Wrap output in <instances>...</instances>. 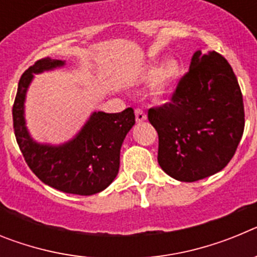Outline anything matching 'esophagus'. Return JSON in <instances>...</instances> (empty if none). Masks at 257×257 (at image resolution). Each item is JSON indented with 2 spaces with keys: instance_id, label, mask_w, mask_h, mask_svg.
I'll return each mask as SVG.
<instances>
[{
  "instance_id": "obj_1",
  "label": "esophagus",
  "mask_w": 257,
  "mask_h": 257,
  "mask_svg": "<svg viewBox=\"0 0 257 257\" xmlns=\"http://www.w3.org/2000/svg\"><path fill=\"white\" fill-rule=\"evenodd\" d=\"M135 118H136V122H144L147 119V114L144 113V110L140 108L135 109Z\"/></svg>"
}]
</instances>
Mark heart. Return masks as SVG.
<instances>
[{"mask_svg": "<svg viewBox=\"0 0 257 257\" xmlns=\"http://www.w3.org/2000/svg\"><path fill=\"white\" fill-rule=\"evenodd\" d=\"M183 74V63L178 58H170L162 64L154 61L151 67L145 70L144 79L152 82L151 95L154 99H161L171 90Z\"/></svg>", "mask_w": 257, "mask_h": 257, "instance_id": "1", "label": "heart"}]
</instances>
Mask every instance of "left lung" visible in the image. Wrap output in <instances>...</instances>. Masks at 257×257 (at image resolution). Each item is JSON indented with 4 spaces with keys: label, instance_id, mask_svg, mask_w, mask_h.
<instances>
[{
    "label": "left lung",
    "instance_id": "obj_1",
    "mask_svg": "<svg viewBox=\"0 0 257 257\" xmlns=\"http://www.w3.org/2000/svg\"><path fill=\"white\" fill-rule=\"evenodd\" d=\"M158 133V163L179 181L221 171L244 128L243 97L230 64L215 51H196L171 103L148 110Z\"/></svg>",
    "mask_w": 257,
    "mask_h": 257
}]
</instances>
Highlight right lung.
<instances>
[{
  "label": "right lung",
  "instance_id": "add662e5",
  "mask_svg": "<svg viewBox=\"0 0 257 257\" xmlns=\"http://www.w3.org/2000/svg\"><path fill=\"white\" fill-rule=\"evenodd\" d=\"M64 65V60L45 58L23 73L13 106L14 131L24 160L42 183L60 192L92 196L117 176L122 143L135 124V114L133 108L121 113L92 112L68 142L59 145L36 142L26 122L27 91L35 74Z\"/></svg>",
  "mask_w": 257,
  "mask_h": 257
}]
</instances>
